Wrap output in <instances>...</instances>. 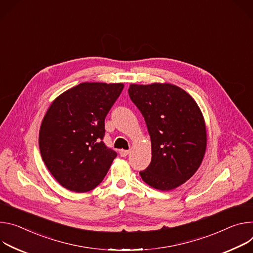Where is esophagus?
<instances>
[{"label": "esophagus", "instance_id": "esophagus-1", "mask_svg": "<svg viewBox=\"0 0 253 253\" xmlns=\"http://www.w3.org/2000/svg\"><path fill=\"white\" fill-rule=\"evenodd\" d=\"M120 154L122 157H126L129 154V151L128 150H121Z\"/></svg>", "mask_w": 253, "mask_h": 253}]
</instances>
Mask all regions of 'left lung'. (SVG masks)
I'll list each match as a JSON object with an SVG mask.
<instances>
[{"label": "left lung", "mask_w": 253, "mask_h": 253, "mask_svg": "<svg viewBox=\"0 0 253 253\" xmlns=\"http://www.w3.org/2000/svg\"><path fill=\"white\" fill-rule=\"evenodd\" d=\"M128 94L145 118L152 161L139 172L149 186L170 191L189 180L203 161L207 132L194 98L170 83L130 84Z\"/></svg>", "instance_id": "1"}]
</instances>
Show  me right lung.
Wrapping results in <instances>:
<instances>
[{
	"instance_id": "obj_1",
	"label": "right lung",
	"mask_w": 253,
	"mask_h": 253,
	"mask_svg": "<svg viewBox=\"0 0 253 253\" xmlns=\"http://www.w3.org/2000/svg\"><path fill=\"white\" fill-rule=\"evenodd\" d=\"M124 86L83 82L49 106L40 126L39 148L47 169L64 188L90 191L108 172L117 153L102 142L104 120Z\"/></svg>"
}]
</instances>
